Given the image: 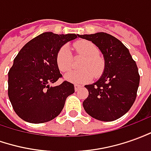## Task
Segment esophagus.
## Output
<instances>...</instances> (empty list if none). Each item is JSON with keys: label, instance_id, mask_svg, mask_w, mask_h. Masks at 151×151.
Here are the masks:
<instances>
[{"label": "esophagus", "instance_id": "obj_1", "mask_svg": "<svg viewBox=\"0 0 151 151\" xmlns=\"http://www.w3.org/2000/svg\"><path fill=\"white\" fill-rule=\"evenodd\" d=\"M81 88V86H78V85H75V90L76 91H78L79 89Z\"/></svg>", "mask_w": 151, "mask_h": 151}]
</instances>
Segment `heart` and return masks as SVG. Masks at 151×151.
<instances>
[{
	"instance_id": "obj_1",
	"label": "heart",
	"mask_w": 151,
	"mask_h": 151,
	"mask_svg": "<svg viewBox=\"0 0 151 151\" xmlns=\"http://www.w3.org/2000/svg\"><path fill=\"white\" fill-rule=\"evenodd\" d=\"M73 47L76 52L85 57L81 62L82 69L71 70L65 75V79L67 81L74 84H85L89 82L93 75L95 76H100L104 69L105 62L99 56V49L93 42L89 41H81L74 43ZM71 54L69 47L66 45L62 46L57 54V65L62 72L69 70L71 66Z\"/></svg>"
}]
</instances>
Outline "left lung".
<instances>
[{
  "label": "left lung",
  "mask_w": 151,
  "mask_h": 151,
  "mask_svg": "<svg viewBox=\"0 0 151 151\" xmlns=\"http://www.w3.org/2000/svg\"><path fill=\"white\" fill-rule=\"evenodd\" d=\"M79 37L98 47L105 62L100 78L85 86L89 96L83 107L97 120H117L129 111L137 97L140 76L136 62L125 45L110 34L100 32Z\"/></svg>",
  "instance_id": "obj_1"
}]
</instances>
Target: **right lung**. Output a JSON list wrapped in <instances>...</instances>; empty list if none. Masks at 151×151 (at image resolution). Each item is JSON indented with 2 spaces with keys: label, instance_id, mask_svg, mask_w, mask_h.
Returning a JSON list of instances; mask_svg holds the SVG:
<instances>
[{
  "label": "right lung",
  "instance_id": "1",
  "mask_svg": "<svg viewBox=\"0 0 151 151\" xmlns=\"http://www.w3.org/2000/svg\"><path fill=\"white\" fill-rule=\"evenodd\" d=\"M79 36L46 32L27 42L19 52L8 73V95L21 119L43 123L62 112L66 98L75 89L68 81L51 86L62 77L57 54L64 44Z\"/></svg>",
  "mask_w": 151,
  "mask_h": 151
}]
</instances>
